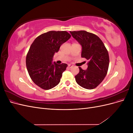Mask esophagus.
Here are the masks:
<instances>
[{
    "mask_svg": "<svg viewBox=\"0 0 133 133\" xmlns=\"http://www.w3.org/2000/svg\"><path fill=\"white\" fill-rule=\"evenodd\" d=\"M73 66V65H71V64H69V65H68V67H69V68H72Z\"/></svg>",
    "mask_w": 133,
    "mask_h": 133,
    "instance_id": "1",
    "label": "esophagus"
}]
</instances>
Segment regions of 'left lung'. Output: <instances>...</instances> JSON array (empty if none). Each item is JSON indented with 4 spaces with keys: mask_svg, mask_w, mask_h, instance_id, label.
<instances>
[{
    "mask_svg": "<svg viewBox=\"0 0 133 133\" xmlns=\"http://www.w3.org/2000/svg\"><path fill=\"white\" fill-rule=\"evenodd\" d=\"M82 47V58L88 60V68L79 67V73L75 76L78 84L87 89H94L102 82L107 74L109 57L104 43L97 35L85 30L70 31Z\"/></svg>",
    "mask_w": 133,
    "mask_h": 133,
    "instance_id": "8db88e82",
    "label": "left lung"
}]
</instances>
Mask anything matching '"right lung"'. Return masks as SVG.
<instances>
[{"label":"right lung","mask_w":133,"mask_h":133,"mask_svg":"<svg viewBox=\"0 0 133 133\" xmlns=\"http://www.w3.org/2000/svg\"><path fill=\"white\" fill-rule=\"evenodd\" d=\"M71 37L66 31H50L36 38L26 58V68L31 80L41 88L49 90L57 86L66 64L53 63L55 53Z\"/></svg>","instance_id":"obj_1"}]
</instances>
